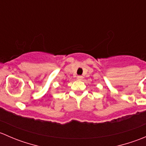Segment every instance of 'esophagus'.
Returning a JSON list of instances; mask_svg holds the SVG:
<instances>
[{
  "instance_id": "1",
  "label": "esophagus",
  "mask_w": 146,
  "mask_h": 146,
  "mask_svg": "<svg viewBox=\"0 0 146 146\" xmlns=\"http://www.w3.org/2000/svg\"><path fill=\"white\" fill-rule=\"evenodd\" d=\"M77 79L78 80H82V79H83V77H82V76H78L77 77Z\"/></svg>"
}]
</instances>
